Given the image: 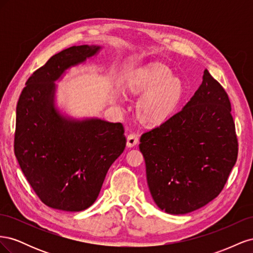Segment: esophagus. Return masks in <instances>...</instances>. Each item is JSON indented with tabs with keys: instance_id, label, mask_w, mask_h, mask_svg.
I'll use <instances>...</instances> for the list:
<instances>
[{
	"instance_id": "esophagus-1",
	"label": "esophagus",
	"mask_w": 253,
	"mask_h": 253,
	"mask_svg": "<svg viewBox=\"0 0 253 253\" xmlns=\"http://www.w3.org/2000/svg\"><path fill=\"white\" fill-rule=\"evenodd\" d=\"M138 136L136 134H129L126 138V145L128 148H133L135 145L138 143Z\"/></svg>"
}]
</instances>
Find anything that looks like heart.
I'll list each match as a JSON object with an SVG mask.
<instances>
[{
    "instance_id": "obj_1",
    "label": "heart",
    "mask_w": 253,
    "mask_h": 253,
    "mask_svg": "<svg viewBox=\"0 0 253 253\" xmlns=\"http://www.w3.org/2000/svg\"><path fill=\"white\" fill-rule=\"evenodd\" d=\"M128 90L140 96L136 104L138 118L150 126L163 125L177 111L186 93L183 81L169 67L151 63L129 75Z\"/></svg>"
}]
</instances>
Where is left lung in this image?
Returning a JSON list of instances; mask_svg holds the SVG:
<instances>
[{"mask_svg":"<svg viewBox=\"0 0 253 253\" xmlns=\"http://www.w3.org/2000/svg\"><path fill=\"white\" fill-rule=\"evenodd\" d=\"M150 193L160 210L179 215L223 190L237 158L231 104L205 70L194 96L165 124L140 137Z\"/></svg>","mask_w":253,"mask_h":253,"instance_id":"8db88e82","label":"left lung"}]
</instances>
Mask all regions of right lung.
I'll return each instance as SVG.
<instances>
[{
    "instance_id": "right-lung-1",
    "label": "right lung",
    "mask_w": 253,
    "mask_h": 253,
    "mask_svg": "<svg viewBox=\"0 0 253 253\" xmlns=\"http://www.w3.org/2000/svg\"><path fill=\"white\" fill-rule=\"evenodd\" d=\"M101 49L79 45L56 53L30 76L17 104L14 154L36 194L52 209L78 212L93 205L126 148L120 122L74 118L56 101V82Z\"/></svg>"
}]
</instances>
